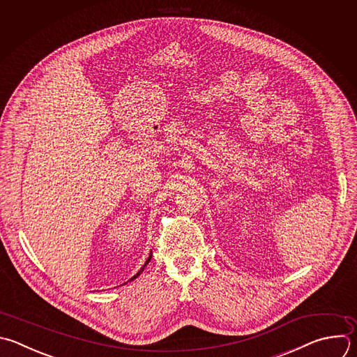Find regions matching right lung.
I'll return each instance as SVG.
<instances>
[{
    "label": "right lung",
    "mask_w": 357,
    "mask_h": 357,
    "mask_svg": "<svg viewBox=\"0 0 357 357\" xmlns=\"http://www.w3.org/2000/svg\"><path fill=\"white\" fill-rule=\"evenodd\" d=\"M151 257H153V252H151V254H150V257H149V258H147V261H146V264H144V265H143V268H142V269H140V271H139V272H137V273H136V275H135V276H133V278H132V279H130V280H129V282H132V280H135V279H137V278H139V276H140V275H142V272H143V271H144V268H146V266H147V265H149V262H150V261H151ZM126 283H128V282H126ZM126 283H123V284H126Z\"/></svg>",
    "instance_id": "1"
}]
</instances>
